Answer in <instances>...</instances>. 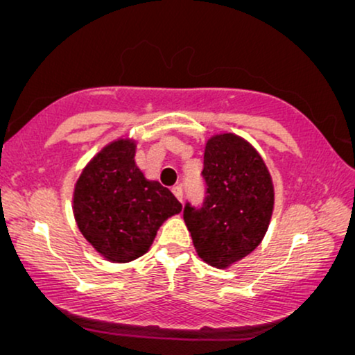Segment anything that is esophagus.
Instances as JSON below:
<instances>
[{"instance_id":"34e87169","label":"esophagus","mask_w":355,"mask_h":355,"mask_svg":"<svg viewBox=\"0 0 355 355\" xmlns=\"http://www.w3.org/2000/svg\"><path fill=\"white\" fill-rule=\"evenodd\" d=\"M171 191H173L174 196H176L178 200L182 202V187H181V186H174V187L171 189Z\"/></svg>"}]
</instances>
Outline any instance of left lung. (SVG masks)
Wrapping results in <instances>:
<instances>
[{
    "instance_id": "obj_1",
    "label": "left lung",
    "mask_w": 355,
    "mask_h": 355,
    "mask_svg": "<svg viewBox=\"0 0 355 355\" xmlns=\"http://www.w3.org/2000/svg\"><path fill=\"white\" fill-rule=\"evenodd\" d=\"M202 176L205 200L200 208L186 203L184 221L198 257L227 268L263 239L275 205L273 182L259 152L234 134L208 139Z\"/></svg>"
}]
</instances>
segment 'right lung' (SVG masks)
Instances as JSON below:
<instances>
[{
	"instance_id": "add662e5",
	"label": "right lung",
	"mask_w": 355,
	"mask_h": 355,
	"mask_svg": "<svg viewBox=\"0 0 355 355\" xmlns=\"http://www.w3.org/2000/svg\"><path fill=\"white\" fill-rule=\"evenodd\" d=\"M134 157V140L106 145L84 168L72 198L82 234L116 263L142 257L163 221L182 210L169 189L145 179Z\"/></svg>"
}]
</instances>
